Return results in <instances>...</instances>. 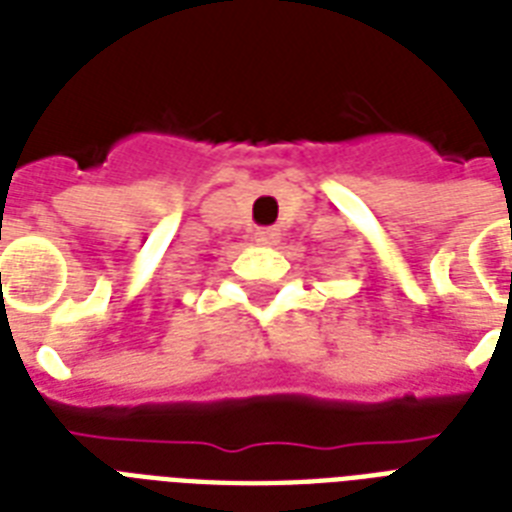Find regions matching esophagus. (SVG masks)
Here are the masks:
<instances>
[{
  "label": "esophagus",
  "instance_id": "1",
  "mask_svg": "<svg viewBox=\"0 0 512 512\" xmlns=\"http://www.w3.org/2000/svg\"><path fill=\"white\" fill-rule=\"evenodd\" d=\"M281 233L276 231V228H260V231L255 233V241L257 244H263V247H271V244H276L279 241Z\"/></svg>",
  "mask_w": 512,
  "mask_h": 512
}]
</instances>
